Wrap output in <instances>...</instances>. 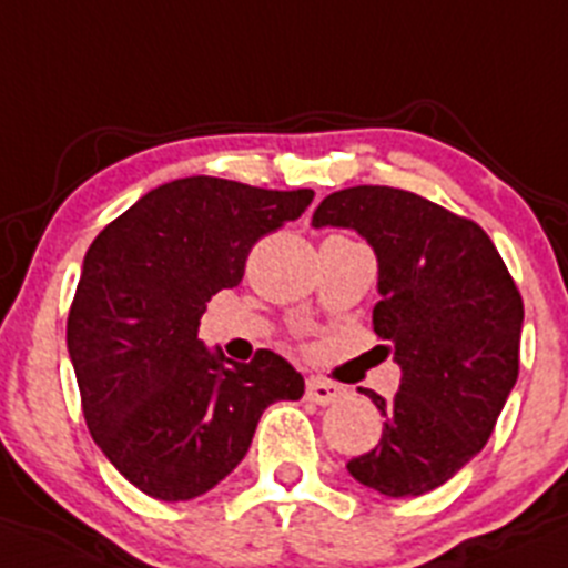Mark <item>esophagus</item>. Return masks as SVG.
Masks as SVG:
<instances>
[{"mask_svg":"<svg viewBox=\"0 0 568 568\" xmlns=\"http://www.w3.org/2000/svg\"><path fill=\"white\" fill-rule=\"evenodd\" d=\"M339 396H343V387L334 385V382L321 379V376H312V379L306 382V398H310V402H315V404H321V407H326V404H334Z\"/></svg>","mask_w":568,"mask_h":568,"instance_id":"1","label":"esophagus"}]
</instances>
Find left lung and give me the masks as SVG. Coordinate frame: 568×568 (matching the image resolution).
I'll use <instances>...</instances> for the list:
<instances>
[{"instance_id": "1", "label": "left lung", "mask_w": 568, "mask_h": 568, "mask_svg": "<svg viewBox=\"0 0 568 568\" xmlns=\"http://www.w3.org/2000/svg\"><path fill=\"white\" fill-rule=\"evenodd\" d=\"M315 229H354L379 262L374 332L402 368L376 449L348 474L385 496H420L455 477L494 432L518 379L524 304L490 236L474 220L393 186L323 197Z\"/></svg>"}]
</instances>
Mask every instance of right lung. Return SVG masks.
<instances>
[{"label": "right lung", "instance_id": "add662e5", "mask_svg": "<svg viewBox=\"0 0 568 568\" xmlns=\"http://www.w3.org/2000/svg\"><path fill=\"white\" fill-rule=\"evenodd\" d=\"M312 189L178 178L139 197L83 258L67 345L85 424L142 494L186 501L245 457L273 402L304 376L267 348L231 362L197 339L206 301L236 287L251 247L312 203Z\"/></svg>", "mask_w": 568, "mask_h": 568}]
</instances>
